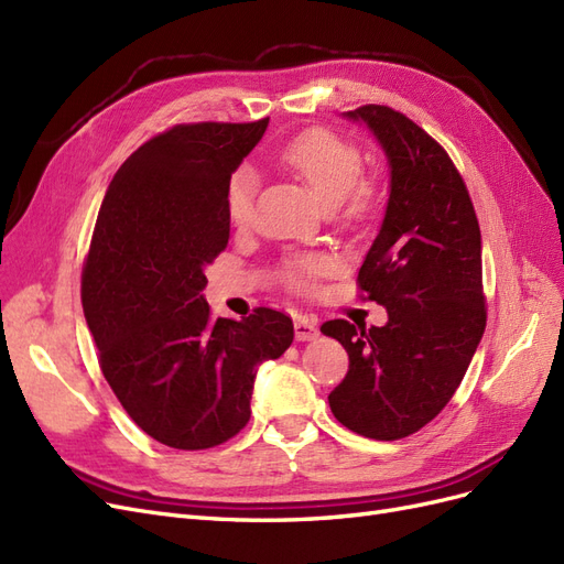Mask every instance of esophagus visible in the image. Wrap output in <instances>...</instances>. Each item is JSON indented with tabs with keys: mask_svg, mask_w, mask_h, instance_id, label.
<instances>
[{
	"mask_svg": "<svg viewBox=\"0 0 564 564\" xmlns=\"http://www.w3.org/2000/svg\"><path fill=\"white\" fill-rule=\"evenodd\" d=\"M294 334H296V340H315L319 336V329H317V322L308 315H296L294 319Z\"/></svg>",
	"mask_w": 564,
	"mask_h": 564,
	"instance_id": "obj_1",
	"label": "esophagus"
}]
</instances>
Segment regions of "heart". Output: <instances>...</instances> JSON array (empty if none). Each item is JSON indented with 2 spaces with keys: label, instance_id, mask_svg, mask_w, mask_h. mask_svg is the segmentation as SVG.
<instances>
[{
  "label": "heart",
  "instance_id": "heart-1",
  "mask_svg": "<svg viewBox=\"0 0 564 564\" xmlns=\"http://www.w3.org/2000/svg\"><path fill=\"white\" fill-rule=\"evenodd\" d=\"M280 160L305 181L324 207H344L348 218L365 216L373 204V187L360 178L362 155L355 143L327 129L301 131L289 141ZM259 193V174L249 164L232 174L226 191V207L232 224L245 226ZM324 270V261L303 259L292 263L289 278L296 286H308L313 275Z\"/></svg>",
  "mask_w": 564,
  "mask_h": 564
}]
</instances>
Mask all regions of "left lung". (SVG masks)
I'll list each match as a JSON object with an SVG mask.
<instances>
[{"mask_svg":"<svg viewBox=\"0 0 564 564\" xmlns=\"http://www.w3.org/2000/svg\"><path fill=\"white\" fill-rule=\"evenodd\" d=\"M344 117L373 133L388 162L386 214L357 275L388 322L322 324L350 360L329 406L357 435L400 440L445 409L480 346L482 237L464 178L412 119L386 106Z\"/></svg>","mask_w":564,"mask_h":564,"instance_id":"1","label":"left lung"}]
</instances>
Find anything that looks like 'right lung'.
<instances>
[{
    "label": "right lung",
    "mask_w": 564,
    "mask_h": 564,
    "mask_svg": "<svg viewBox=\"0 0 564 564\" xmlns=\"http://www.w3.org/2000/svg\"><path fill=\"white\" fill-rule=\"evenodd\" d=\"M265 129L268 117L169 129L117 169L100 204L84 317L117 400L166 447L209 449L240 433L256 371L294 340L284 313L214 319L202 294L230 237V176Z\"/></svg>",
    "instance_id": "1"
}]
</instances>
